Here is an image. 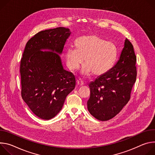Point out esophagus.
Segmentation results:
<instances>
[{"label": "esophagus", "mask_w": 155, "mask_h": 155, "mask_svg": "<svg viewBox=\"0 0 155 155\" xmlns=\"http://www.w3.org/2000/svg\"><path fill=\"white\" fill-rule=\"evenodd\" d=\"M77 84H78V85H80V86H81V85H83L84 84V82L82 80H81V79L77 81Z\"/></svg>", "instance_id": "obj_1"}]
</instances>
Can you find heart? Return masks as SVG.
<instances>
[{"label": "heart", "instance_id": "heart-1", "mask_svg": "<svg viewBox=\"0 0 155 155\" xmlns=\"http://www.w3.org/2000/svg\"><path fill=\"white\" fill-rule=\"evenodd\" d=\"M75 44L77 49L70 47L66 51V63L70 70H78L84 58L85 64L81 73L84 76H89L92 72L94 75L99 76L110 70L116 55L113 44L94 34L78 38Z\"/></svg>", "mask_w": 155, "mask_h": 155}]
</instances>
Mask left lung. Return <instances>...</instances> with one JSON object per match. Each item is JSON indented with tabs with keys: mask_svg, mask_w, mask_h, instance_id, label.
Listing matches in <instances>:
<instances>
[{
	"mask_svg": "<svg viewBox=\"0 0 155 155\" xmlns=\"http://www.w3.org/2000/svg\"><path fill=\"white\" fill-rule=\"evenodd\" d=\"M136 60L133 45L126 39L116 64L89 84L91 96L87 109L94 117L102 121H108L127 104L137 78Z\"/></svg>",
	"mask_w": 155,
	"mask_h": 155,
	"instance_id": "left-lung-1",
	"label": "left lung"
}]
</instances>
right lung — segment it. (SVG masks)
Here are the masks:
<instances>
[{
  "mask_svg": "<svg viewBox=\"0 0 155 155\" xmlns=\"http://www.w3.org/2000/svg\"><path fill=\"white\" fill-rule=\"evenodd\" d=\"M71 34L64 27L40 31L28 41L24 50L20 63L21 96L33 113L42 119L54 117L75 87V77L63 68L60 56Z\"/></svg>",
  "mask_w": 155,
  "mask_h": 155,
  "instance_id": "1",
  "label": "right lung"
}]
</instances>
